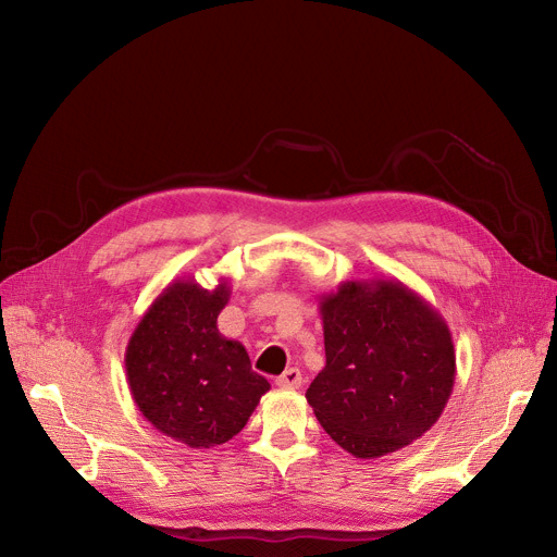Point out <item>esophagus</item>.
I'll use <instances>...</instances> for the list:
<instances>
[{"label": "esophagus", "mask_w": 557, "mask_h": 557, "mask_svg": "<svg viewBox=\"0 0 557 557\" xmlns=\"http://www.w3.org/2000/svg\"><path fill=\"white\" fill-rule=\"evenodd\" d=\"M277 386L282 391H298L302 386V374L298 368H288L284 370V374L277 376Z\"/></svg>", "instance_id": "obj_1"}]
</instances>
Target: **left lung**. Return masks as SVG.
<instances>
[{"instance_id":"1","label":"left lung","mask_w":557,"mask_h":557,"mask_svg":"<svg viewBox=\"0 0 557 557\" xmlns=\"http://www.w3.org/2000/svg\"><path fill=\"white\" fill-rule=\"evenodd\" d=\"M325 368L307 401L332 441L357 458L393 454L424 435L454 391L445 318L399 280H347L320 296Z\"/></svg>"}]
</instances>
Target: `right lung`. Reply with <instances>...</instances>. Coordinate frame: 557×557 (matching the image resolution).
Instances as JSON below:
<instances>
[{"instance_id": "obj_1", "label": "right lung", "mask_w": 557, "mask_h": 557, "mask_svg": "<svg viewBox=\"0 0 557 557\" xmlns=\"http://www.w3.org/2000/svg\"><path fill=\"white\" fill-rule=\"evenodd\" d=\"M230 282L202 288L191 275L169 282L144 311L126 347V376L139 413L160 433L191 449L237 435L271 384L252 372L239 341L216 318Z\"/></svg>"}]
</instances>
